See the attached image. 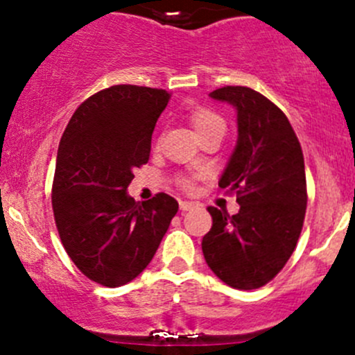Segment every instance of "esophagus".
I'll return each instance as SVG.
<instances>
[{
    "label": "esophagus",
    "mask_w": 355,
    "mask_h": 355,
    "mask_svg": "<svg viewBox=\"0 0 355 355\" xmlns=\"http://www.w3.org/2000/svg\"><path fill=\"white\" fill-rule=\"evenodd\" d=\"M192 207H196V202H192V200H180L182 211H189V209H192Z\"/></svg>",
    "instance_id": "34e87169"
}]
</instances>
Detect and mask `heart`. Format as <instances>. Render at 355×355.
Wrapping results in <instances>:
<instances>
[{
  "instance_id": "b5f03b06",
  "label": "heart",
  "mask_w": 355,
  "mask_h": 355,
  "mask_svg": "<svg viewBox=\"0 0 355 355\" xmlns=\"http://www.w3.org/2000/svg\"><path fill=\"white\" fill-rule=\"evenodd\" d=\"M189 121H191L192 128H194L196 135L202 134L204 130H207V128L214 127V125H221L223 123V120H221L220 116H218L214 111L207 110V108H196L191 111V114H189ZM184 187H191V184H189V180H182L180 182Z\"/></svg>"
}]
</instances>
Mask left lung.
I'll use <instances>...</instances> for the list:
<instances>
[{
    "label": "left lung",
    "instance_id": "obj_1",
    "mask_svg": "<svg viewBox=\"0 0 355 355\" xmlns=\"http://www.w3.org/2000/svg\"><path fill=\"white\" fill-rule=\"evenodd\" d=\"M209 96L237 111V144L218 185L237 192L241 209L230 216L207 207L213 227L202 237L204 259L228 287L259 288L287 264L302 230V149L284 111L254 89L227 85Z\"/></svg>",
    "mask_w": 355,
    "mask_h": 355
}]
</instances>
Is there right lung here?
Listing matches in <instances>:
<instances>
[{
	"mask_svg": "<svg viewBox=\"0 0 355 355\" xmlns=\"http://www.w3.org/2000/svg\"><path fill=\"white\" fill-rule=\"evenodd\" d=\"M170 92L111 85L85 99L60 141L53 213L67 254L87 278L114 288L146 270L178 202L168 194L135 202L127 187L148 163Z\"/></svg>",
	"mask_w": 355,
	"mask_h": 355,
	"instance_id": "obj_1",
	"label": "right lung"
}]
</instances>
